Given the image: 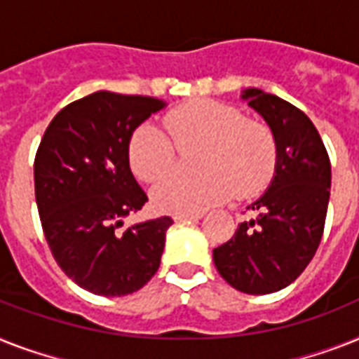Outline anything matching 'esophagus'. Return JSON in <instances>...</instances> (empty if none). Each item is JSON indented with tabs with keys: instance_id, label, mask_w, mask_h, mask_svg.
Instances as JSON below:
<instances>
[{
	"instance_id": "34e87169",
	"label": "esophagus",
	"mask_w": 359,
	"mask_h": 359,
	"mask_svg": "<svg viewBox=\"0 0 359 359\" xmlns=\"http://www.w3.org/2000/svg\"><path fill=\"white\" fill-rule=\"evenodd\" d=\"M201 212H185V215H176L174 216V218H176V220H200L201 218Z\"/></svg>"
}]
</instances>
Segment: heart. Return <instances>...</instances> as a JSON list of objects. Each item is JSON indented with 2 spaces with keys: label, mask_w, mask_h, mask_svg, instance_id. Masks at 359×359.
Instances as JSON below:
<instances>
[{
  "label": "heart",
  "mask_w": 359,
  "mask_h": 359,
  "mask_svg": "<svg viewBox=\"0 0 359 359\" xmlns=\"http://www.w3.org/2000/svg\"><path fill=\"white\" fill-rule=\"evenodd\" d=\"M167 133L141 124L128 144L130 167L139 180L156 183L172 172L180 152H194V177H168L154 189V203L165 212H200L226 201L259 194L271 182L279 143L266 121L251 119L236 106L209 99L170 109Z\"/></svg>",
  "instance_id": "heart-1"
}]
</instances>
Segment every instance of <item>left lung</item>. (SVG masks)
<instances>
[{
    "label": "left lung",
    "mask_w": 359,
    "mask_h": 359,
    "mask_svg": "<svg viewBox=\"0 0 359 359\" xmlns=\"http://www.w3.org/2000/svg\"><path fill=\"white\" fill-rule=\"evenodd\" d=\"M242 99L273 128L279 161L268 191L248 205L253 218L212 250V260L233 288L264 295L292 284L318 251L330 198V159L301 109L257 88Z\"/></svg>",
    "instance_id": "1"
}]
</instances>
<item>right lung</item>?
Here are the masks:
<instances>
[{"mask_svg":"<svg viewBox=\"0 0 359 359\" xmlns=\"http://www.w3.org/2000/svg\"><path fill=\"white\" fill-rule=\"evenodd\" d=\"M163 106L154 97L97 91L62 108L36 150L34 192L49 250L95 295L137 292L159 269L172 218L121 227L148 201L130 170V137Z\"/></svg>","mask_w":359,"mask_h":359,"instance_id":"right-lung-1","label":"right lung"}]
</instances>
